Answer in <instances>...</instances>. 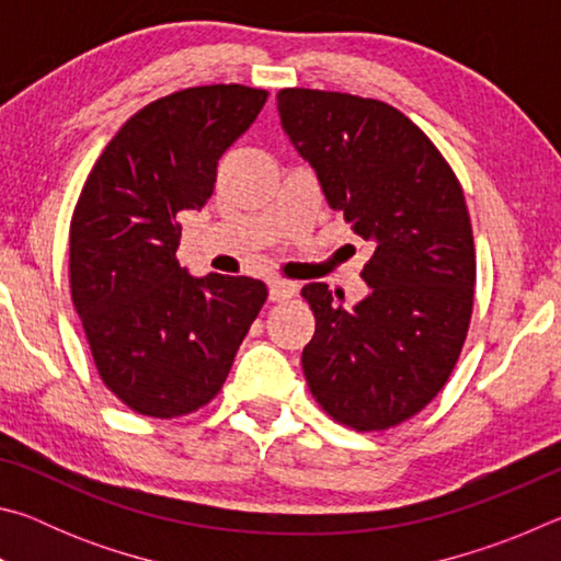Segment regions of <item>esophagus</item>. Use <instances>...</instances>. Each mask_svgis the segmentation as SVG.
Returning <instances> with one entry per match:
<instances>
[{
  "instance_id": "esophagus-1",
  "label": "esophagus",
  "mask_w": 561,
  "mask_h": 561,
  "mask_svg": "<svg viewBox=\"0 0 561 561\" xmlns=\"http://www.w3.org/2000/svg\"><path fill=\"white\" fill-rule=\"evenodd\" d=\"M294 297V284L287 279H270V299L284 301Z\"/></svg>"
}]
</instances>
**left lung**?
<instances>
[{
  "instance_id": "left-lung-1",
  "label": "left lung",
  "mask_w": 561,
  "mask_h": 561,
  "mask_svg": "<svg viewBox=\"0 0 561 561\" xmlns=\"http://www.w3.org/2000/svg\"><path fill=\"white\" fill-rule=\"evenodd\" d=\"M277 108L331 210L374 244L360 272L371 291L354 309L324 282L301 289L317 319L301 354L309 391L341 425L393 428L440 393L468 336L474 244L462 187L433 140L383 101L282 89Z\"/></svg>"
}]
</instances>
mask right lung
Instances as JSON below:
<instances>
[{
    "mask_svg": "<svg viewBox=\"0 0 561 561\" xmlns=\"http://www.w3.org/2000/svg\"><path fill=\"white\" fill-rule=\"evenodd\" d=\"M267 96L215 83L148 103L83 183L69 230L71 299L101 381L140 415L210 403L267 301L260 279H197L175 257L180 215L210 201L217 160Z\"/></svg>",
    "mask_w": 561,
    "mask_h": 561,
    "instance_id": "add662e5",
    "label": "right lung"
}]
</instances>
